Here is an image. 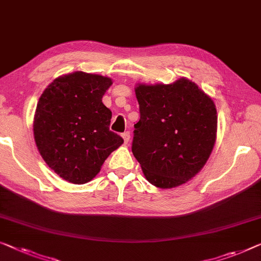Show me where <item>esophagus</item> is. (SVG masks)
I'll return each mask as SVG.
<instances>
[{"label": "esophagus", "mask_w": 261, "mask_h": 261, "mask_svg": "<svg viewBox=\"0 0 261 261\" xmlns=\"http://www.w3.org/2000/svg\"><path fill=\"white\" fill-rule=\"evenodd\" d=\"M122 137L124 139V143L127 144V143H129V141H130V132L129 131H125V132H124V134H122Z\"/></svg>", "instance_id": "34e87169"}]
</instances>
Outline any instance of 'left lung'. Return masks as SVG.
<instances>
[{
  "label": "left lung",
  "instance_id": "left-lung-1",
  "mask_svg": "<svg viewBox=\"0 0 261 261\" xmlns=\"http://www.w3.org/2000/svg\"><path fill=\"white\" fill-rule=\"evenodd\" d=\"M138 123L132 153L144 176L161 189L184 184L199 172L212 152L217 134L213 100L197 84L138 85Z\"/></svg>",
  "mask_w": 261,
  "mask_h": 261
}]
</instances>
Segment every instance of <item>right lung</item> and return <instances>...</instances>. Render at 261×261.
<instances>
[{
	"instance_id": "add662e5",
	"label": "right lung",
	"mask_w": 261,
	"mask_h": 261,
	"mask_svg": "<svg viewBox=\"0 0 261 261\" xmlns=\"http://www.w3.org/2000/svg\"><path fill=\"white\" fill-rule=\"evenodd\" d=\"M111 84L108 77L76 71L54 81L37 103V149L49 168L72 184L90 181L124 142L110 131L112 114L102 102Z\"/></svg>"
}]
</instances>
